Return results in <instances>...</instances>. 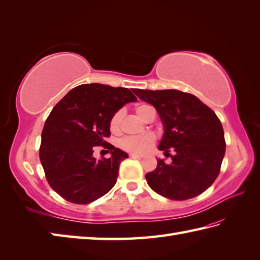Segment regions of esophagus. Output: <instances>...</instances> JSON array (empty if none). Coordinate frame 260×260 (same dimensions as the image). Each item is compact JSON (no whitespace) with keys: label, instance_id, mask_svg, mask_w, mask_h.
<instances>
[{"label":"esophagus","instance_id":"obj_1","mask_svg":"<svg viewBox=\"0 0 260 260\" xmlns=\"http://www.w3.org/2000/svg\"><path fill=\"white\" fill-rule=\"evenodd\" d=\"M129 156H131V157H133V158H139V159L143 158V156H142V155H137V154H133V153L129 154Z\"/></svg>","mask_w":260,"mask_h":260}]
</instances>
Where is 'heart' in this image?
<instances>
[{"instance_id": "obj_1", "label": "heart", "mask_w": 260, "mask_h": 260, "mask_svg": "<svg viewBox=\"0 0 260 260\" xmlns=\"http://www.w3.org/2000/svg\"><path fill=\"white\" fill-rule=\"evenodd\" d=\"M136 114L140 116L142 119L148 120L152 116L155 117V109L148 104H140L135 107ZM121 118H123V112L117 110L110 118L109 128L113 133H117L120 129ZM155 142V137L152 134H144L140 136H126L121 139L119 142V147L128 153L133 154H143L147 152Z\"/></svg>"}]
</instances>
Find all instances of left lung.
<instances>
[{
	"instance_id": "1",
	"label": "left lung",
	"mask_w": 260,
	"mask_h": 260,
	"mask_svg": "<svg viewBox=\"0 0 260 260\" xmlns=\"http://www.w3.org/2000/svg\"><path fill=\"white\" fill-rule=\"evenodd\" d=\"M136 96L156 108L164 124L158 148L172 163L158 159L145 175L153 191L170 200L200 196L218 178L225 152L221 121L213 110L189 92L134 89ZM171 150L174 155L169 154Z\"/></svg>"
}]
</instances>
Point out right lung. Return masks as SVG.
Masks as SVG:
<instances>
[{"label": "right lung", "instance_id": "add662e5", "mask_svg": "<svg viewBox=\"0 0 260 260\" xmlns=\"http://www.w3.org/2000/svg\"><path fill=\"white\" fill-rule=\"evenodd\" d=\"M136 101L127 88L85 84L53 107L43 126L39 156L49 185L64 200L90 203L115 185L119 164L128 155L105 141L110 136L109 121L125 104ZM96 146L112 156L95 159Z\"/></svg>", "mask_w": 260, "mask_h": 260}]
</instances>
